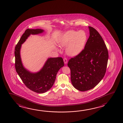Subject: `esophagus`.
<instances>
[{
  "label": "esophagus",
  "mask_w": 123,
  "mask_h": 123,
  "mask_svg": "<svg viewBox=\"0 0 123 123\" xmlns=\"http://www.w3.org/2000/svg\"><path fill=\"white\" fill-rule=\"evenodd\" d=\"M63 60H64V63H65V64H66L67 62H68V61H67V58H64Z\"/></svg>",
  "instance_id": "obj_1"
}]
</instances>
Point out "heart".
I'll use <instances>...</instances> for the list:
<instances>
[{"label":"heart","instance_id":"heart-1","mask_svg":"<svg viewBox=\"0 0 123 123\" xmlns=\"http://www.w3.org/2000/svg\"><path fill=\"white\" fill-rule=\"evenodd\" d=\"M87 36L82 31L70 30L63 35L59 42L61 47H66V51L69 56H76L80 53L85 47Z\"/></svg>","mask_w":123,"mask_h":123}]
</instances>
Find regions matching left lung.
Listing matches in <instances>:
<instances>
[{
	"mask_svg": "<svg viewBox=\"0 0 123 123\" xmlns=\"http://www.w3.org/2000/svg\"><path fill=\"white\" fill-rule=\"evenodd\" d=\"M89 37L82 52L70 59L71 79L74 88L81 92L92 89L105 75L108 59L107 48L96 29L88 26Z\"/></svg>",
	"mask_w": 123,
	"mask_h": 123,
	"instance_id": "1",
	"label": "left lung"
}]
</instances>
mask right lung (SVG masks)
Wrapping results in <instances>:
<instances>
[{
	"label": "right lung",
	"mask_w": 123,
	"mask_h": 123,
	"mask_svg": "<svg viewBox=\"0 0 123 123\" xmlns=\"http://www.w3.org/2000/svg\"><path fill=\"white\" fill-rule=\"evenodd\" d=\"M44 31V30L40 29H26L15 49L16 71L28 88L40 94L45 93L51 88L55 80L58 72L64 66L62 58L57 57L48 58L42 69L35 73L29 72L23 66L20 56L22 45L31 35H37Z\"/></svg>",
	"instance_id": "right-lung-1"
}]
</instances>
